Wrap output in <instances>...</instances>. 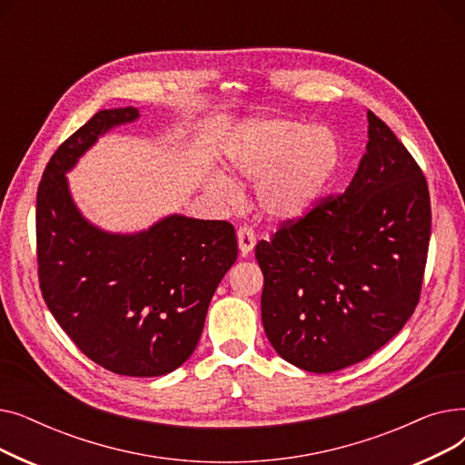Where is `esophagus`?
Listing matches in <instances>:
<instances>
[{"instance_id":"34e87169","label":"esophagus","mask_w":465,"mask_h":465,"mask_svg":"<svg viewBox=\"0 0 465 465\" xmlns=\"http://www.w3.org/2000/svg\"><path fill=\"white\" fill-rule=\"evenodd\" d=\"M237 242H239V251L241 256H249L256 245V233L251 226H241L237 230Z\"/></svg>"}]
</instances>
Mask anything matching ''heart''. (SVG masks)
<instances>
[{"instance_id":"obj_1","label":"heart","mask_w":465,"mask_h":465,"mask_svg":"<svg viewBox=\"0 0 465 465\" xmlns=\"http://www.w3.org/2000/svg\"><path fill=\"white\" fill-rule=\"evenodd\" d=\"M228 163L256 182L260 209L272 218H298L319 202L341 160L335 134L326 126L272 118L242 128L228 144ZM218 190L233 192L228 177L216 175Z\"/></svg>"}]
</instances>
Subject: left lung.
<instances>
[{
  "mask_svg": "<svg viewBox=\"0 0 465 465\" xmlns=\"http://www.w3.org/2000/svg\"><path fill=\"white\" fill-rule=\"evenodd\" d=\"M351 184L256 245L262 322L281 358L331 373L371 356L419 305L431 207L422 169L368 111Z\"/></svg>",
  "mask_w": 465,
  "mask_h": 465,
  "instance_id": "8db88e82",
  "label": "left lung"
}]
</instances>
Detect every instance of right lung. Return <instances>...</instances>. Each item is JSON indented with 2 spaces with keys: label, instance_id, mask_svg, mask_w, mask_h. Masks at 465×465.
<instances>
[{
  "label": "right lung",
  "instance_id": "add662e5",
  "mask_svg": "<svg viewBox=\"0 0 465 465\" xmlns=\"http://www.w3.org/2000/svg\"><path fill=\"white\" fill-rule=\"evenodd\" d=\"M135 107L95 113L46 163L37 188V273L56 322L92 361L128 377L183 365L202 337L218 282L237 260L226 220L183 214L139 233H109L73 203L65 173Z\"/></svg>",
  "mask_w": 465,
  "mask_h": 465
}]
</instances>
